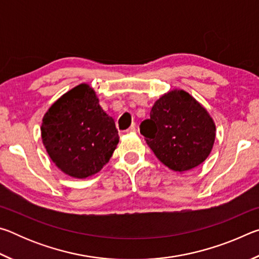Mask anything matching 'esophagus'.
Listing matches in <instances>:
<instances>
[{
  "label": "esophagus",
  "mask_w": 259,
  "mask_h": 259,
  "mask_svg": "<svg viewBox=\"0 0 259 259\" xmlns=\"http://www.w3.org/2000/svg\"><path fill=\"white\" fill-rule=\"evenodd\" d=\"M126 133H130V134H134V133H136V125L135 124H133L130 126V128L126 130Z\"/></svg>",
  "instance_id": "34e87169"
}]
</instances>
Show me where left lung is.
<instances>
[{"mask_svg": "<svg viewBox=\"0 0 259 259\" xmlns=\"http://www.w3.org/2000/svg\"><path fill=\"white\" fill-rule=\"evenodd\" d=\"M140 134L162 163L183 174L209 156L216 138V124L207 109L182 89L162 95L153 105Z\"/></svg>", "mask_w": 259, "mask_h": 259, "instance_id": "1", "label": "left lung"}]
</instances>
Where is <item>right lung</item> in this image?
Here are the masks:
<instances>
[{"label":"right lung","instance_id":"add662e5","mask_svg":"<svg viewBox=\"0 0 259 259\" xmlns=\"http://www.w3.org/2000/svg\"><path fill=\"white\" fill-rule=\"evenodd\" d=\"M42 142L52 162L73 178L99 172L119 144L112 116L95 90L81 83L51 105L42 120Z\"/></svg>","mask_w":259,"mask_h":259}]
</instances>
